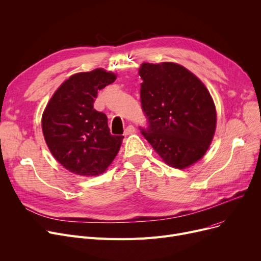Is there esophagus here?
Masks as SVG:
<instances>
[{
  "label": "esophagus",
  "mask_w": 261,
  "mask_h": 261,
  "mask_svg": "<svg viewBox=\"0 0 261 261\" xmlns=\"http://www.w3.org/2000/svg\"><path fill=\"white\" fill-rule=\"evenodd\" d=\"M135 132V128L132 126V125H129L126 129H125V135H130V134H133Z\"/></svg>",
  "instance_id": "obj_1"
}]
</instances>
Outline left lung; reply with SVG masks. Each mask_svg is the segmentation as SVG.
I'll use <instances>...</instances> for the list:
<instances>
[{
    "mask_svg": "<svg viewBox=\"0 0 261 261\" xmlns=\"http://www.w3.org/2000/svg\"><path fill=\"white\" fill-rule=\"evenodd\" d=\"M142 128L167 165L184 169L207 151L216 130V108L203 82L184 66L145 62L140 67Z\"/></svg>",
    "mask_w": 261,
    "mask_h": 261,
    "instance_id": "obj_1",
    "label": "left lung"
}]
</instances>
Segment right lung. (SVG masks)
<instances>
[{"label": "right lung", "mask_w": 261, "mask_h": 261, "mask_svg": "<svg viewBox=\"0 0 261 261\" xmlns=\"http://www.w3.org/2000/svg\"><path fill=\"white\" fill-rule=\"evenodd\" d=\"M116 79L102 68L71 76L54 93L42 115L49 151L75 174L98 175L115 159L122 135H112L107 115L93 107L97 92Z\"/></svg>", "instance_id": "1"}]
</instances>
